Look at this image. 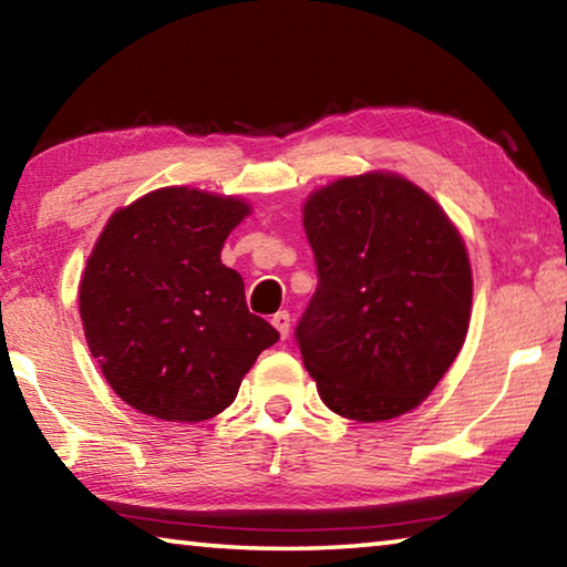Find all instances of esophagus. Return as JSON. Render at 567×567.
Instances as JSON below:
<instances>
[{
	"mask_svg": "<svg viewBox=\"0 0 567 567\" xmlns=\"http://www.w3.org/2000/svg\"><path fill=\"white\" fill-rule=\"evenodd\" d=\"M272 324H275V330L280 332V338L287 340V334H290V312H287V310L275 312L272 315Z\"/></svg>",
	"mask_w": 567,
	"mask_h": 567,
	"instance_id": "34e87169",
	"label": "esophagus"
}]
</instances>
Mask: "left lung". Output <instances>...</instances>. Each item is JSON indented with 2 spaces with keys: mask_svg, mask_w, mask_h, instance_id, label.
<instances>
[{
  "mask_svg": "<svg viewBox=\"0 0 567 567\" xmlns=\"http://www.w3.org/2000/svg\"><path fill=\"white\" fill-rule=\"evenodd\" d=\"M302 225L318 290L295 340L322 402L360 422L417 408L467 334L463 237L433 197L382 172L315 192Z\"/></svg>",
  "mask_w": 567,
  "mask_h": 567,
  "instance_id": "8db88e82",
  "label": "left lung"
}]
</instances>
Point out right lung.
Segmentation results:
<instances>
[{"mask_svg":"<svg viewBox=\"0 0 567 567\" xmlns=\"http://www.w3.org/2000/svg\"><path fill=\"white\" fill-rule=\"evenodd\" d=\"M243 199L162 187L110 217L80 282L90 352L145 415L203 422L237 398L257 354L280 340L247 310L239 272L219 260Z\"/></svg>","mask_w":567,"mask_h":567,"instance_id":"right-lung-1","label":"right lung"}]
</instances>
